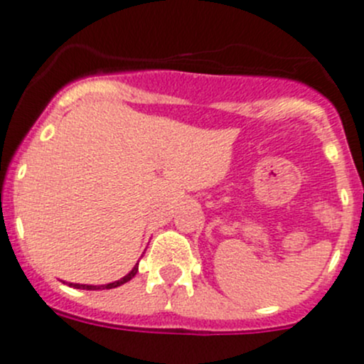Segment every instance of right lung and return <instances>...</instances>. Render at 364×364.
Here are the masks:
<instances>
[{"label":"right lung","instance_id":"right-lung-1","mask_svg":"<svg viewBox=\"0 0 364 364\" xmlns=\"http://www.w3.org/2000/svg\"><path fill=\"white\" fill-rule=\"evenodd\" d=\"M136 272H138V264L132 267V271L129 272V274H125L124 278L117 279V282L113 283H107V285H79V283H68V287H74V289H81V290H107V289H117V287L124 285V283L131 282L132 278L136 276Z\"/></svg>","mask_w":364,"mask_h":364}]
</instances>
